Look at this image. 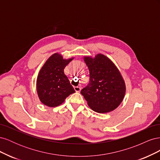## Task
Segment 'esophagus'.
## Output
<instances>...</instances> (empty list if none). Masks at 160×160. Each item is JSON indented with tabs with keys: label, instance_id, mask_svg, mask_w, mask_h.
Masks as SVG:
<instances>
[{
	"label": "esophagus",
	"instance_id": "34e87169",
	"mask_svg": "<svg viewBox=\"0 0 160 160\" xmlns=\"http://www.w3.org/2000/svg\"><path fill=\"white\" fill-rule=\"evenodd\" d=\"M74 89L76 92H77V93H79V92H80V91H81V88H80V87H78V86L74 87Z\"/></svg>",
	"mask_w": 160,
	"mask_h": 160
}]
</instances>
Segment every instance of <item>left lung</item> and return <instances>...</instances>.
<instances>
[{"label":"left lung","instance_id":"left-lung-1","mask_svg":"<svg viewBox=\"0 0 160 160\" xmlns=\"http://www.w3.org/2000/svg\"><path fill=\"white\" fill-rule=\"evenodd\" d=\"M89 71V85L81 91L89 107L95 112L113 111L122 102L126 91L123 77L110 59L98 53L95 57L85 56Z\"/></svg>","mask_w":160,"mask_h":160}]
</instances>
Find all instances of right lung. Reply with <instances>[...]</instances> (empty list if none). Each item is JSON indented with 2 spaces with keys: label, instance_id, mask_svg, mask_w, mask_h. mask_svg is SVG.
Listing matches in <instances>:
<instances>
[{
  "label": "right lung",
  "instance_id": "1",
  "mask_svg": "<svg viewBox=\"0 0 160 160\" xmlns=\"http://www.w3.org/2000/svg\"><path fill=\"white\" fill-rule=\"evenodd\" d=\"M74 59H64L59 52L52 54L43 65L37 79V91L41 102L50 108L60 105L74 88L64 73L65 67Z\"/></svg>",
  "mask_w": 160,
  "mask_h": 160
}]
</instances>
